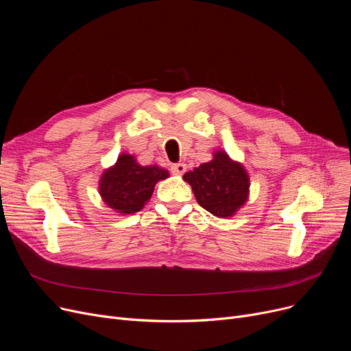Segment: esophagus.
<instances>
[{
    "instance_id": "obj_1",
    "label": "esophagus",
    "mask_w": 351,
    "mask_h": 351,
    "mask_svg": "<svg viewBox=\"0 0 351 351\" xmlns=\"http://www.w3.org/2000/svg\"><path fill=\"white\" fill-rule=\"evenodd\" d=\"M171 171L173 175H182L186 171V165L185 163H175L171 166Z\"/></svg>"
}]
</instances>
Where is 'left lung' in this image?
Segmentation results:
<instances>
[{"instance_id": "8db88e82", "label": "left lung", "mask_w": 351, "mask_h": 351, "mask_svg": "<svg viewBox=\"0 0 351 351\" xmlns=\"http://www.w3.org/2000/svg\"><path fill=\"white\" fill-rule=\"evenodd\" d=\"M197 204L219 217H230L247 197L249 178L242 165L225 152H216L213 160L202 163L193 172L183 175Z\"/></svg>"}]
</instances>
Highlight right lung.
I'll return each instance as SVG.
<instances>
[{
	"instance_id": "obj_1",
	"label": "right lung",
	"mask_w": 351,
	"mask_h": 351,
	"mask_svg": "<svg viewBox=\"0 0 351 351\" xmlns=\"http://www.w3.org/2000/svg\"><path fill=\"white\" fill-rule=\"evenodd\" d=\"M158 166H141L131 155H121L114 168L106 171L99 183L105 204L121 213H135L152 196L156 182L168 178Z\"/></svg>"
}]
</instances>
